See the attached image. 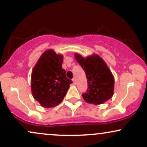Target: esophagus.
I'll use <instances>...</instances> for the list:
<instances>
[{
  "mask_svg": "<svg viewBox=\"0 0 147 147\" xmlns=\"http://www.w3.org/2000/svg\"><path fill=\"white\" fill-rule=\"evenodd\" d=\"M72 82H73L74 84H76V83H77V82H76V79L75 78L72 79Z\"/></svg>",
  "mask_w": 147,
  "mask_h": 147,
  "instance_id": "34e87169",
  "label": "esophagus"
}]
</instances>
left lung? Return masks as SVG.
I'll list each match as a JSON object with an SVG mask.
<instances>
[{
	"label": "left lung",
	"mask_w": 147,
	"mask_h": 147,
	"mask_svg": "<svg viewBox=\"0 0 147 147\" xmlns=\"http://www.w3.org/2000/svg\"><path fill=\"white\" fill-rule=\"evenodd\" d=\"M77 61L85 70L88 81V89L82 97L89 104H102L113 95L114 77L104 60L99 55L84 58L75 53Z\"/></svg>",
	"instance_id": "obj_1"
}]
</instances>
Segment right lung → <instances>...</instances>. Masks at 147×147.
I'll use <instances>...</instances> for the list:
<instances>
[{
	"instance_id": "add662e5",
	"label": "right lung",
	"mask_w": 147,
	"mask_h": 147,
	"mask_svg": "<svg viewBox=\"0 0 147 147\" xmlns=\"http://www.w3.org/2000/svg\"><path fill=\"white\" fill-rule=\"evenodd\" d=\"M63 59V55H57L53 50H48L34 67L31 77L32 93L43 107L59 105L72 83L62 68Z\"/></svg>"
}]
</instances>
